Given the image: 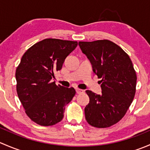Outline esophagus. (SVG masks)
<instances>
[{"label":"esophagus","mask_w":150,"mask_h":150,"mask_svg":"<svg viewBox=\"0 0 150 150\" xmlns=\"http://www.w3.org/2000/svg\"><path fill=\"white\" fill-rule=\"evenodd\" d=\"M76 93H78V94H80V93H83V90L80 88H76Z\"/></svg>","instance_id":"34e87169"}]
</instances>
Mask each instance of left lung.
I'll list each match as a JSON object with an SVG mask.
<instances>
[{"label":"left lung","instance_id":"1","mask_svg":"<svg viewBox=\"0 0 150 150\" xmlns=\"http://www.w3.org/2000/svg\"><path fill=\"white\" fill-rule=\"evenodd\" d=\"M79 46L102 83L101 94L86 91L89 96L86 120L96 128H108L121 120L134 100L136 71L129 56L110 40L80 41Z\"/></svg>","mask_w":150,"mask_h":150}]
</instances>
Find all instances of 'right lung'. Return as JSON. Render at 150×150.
<instances>
[{"instance_id":"obj_1","label":"right lung","mask_w":150,"mask_h":150,"mask_svg":"<svg viewBox=\"0 0 150 150\" xmlns=\"http://www.w3.org/2000/svg\"><path fill=\"white\" fill-rule=\"evenodd\" d=\"M77 41L46 38L27 50L16 69V91L27 115L38 125L60 122L65 106L75 94L74 88L51 82Z\"/></svg>"}]
</instances>
